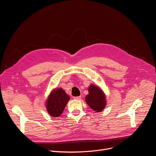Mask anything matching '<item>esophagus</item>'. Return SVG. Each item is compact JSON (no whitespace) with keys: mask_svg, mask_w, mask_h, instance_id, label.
<instances>
[{"mask_svg":"<svg viewBox=\"0 0 156 156\" xmlns=\"http://www.w3.org/2000/svg\"><path fill=\"white\" fill-rule=\"evenodd\" d=\"M80 98H81V97H73V98H74V100H80Z\"/></svg>","mask_w":156,"mask_h":156,"instance_id":"1","label":"esophagus"}]
</instances>
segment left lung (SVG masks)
<instances>
[{
  "label": "left lung",
  "mask_w": 156,
  "mask_h": 156,
  "mask_svg": "<svg viewBox=\"0 0 156 156\" xmlns=\"http://www.w3.org/2000/svg\"><path fill=\"white\" fill-rule=\"evenodd\" d=\"M88 90V94L85 98L87 104L96 112L103 111L106 106V97L104 91L94 84H90Z\"/></svg>",
  "instance_id": "8db88e82"
}]
</instances>
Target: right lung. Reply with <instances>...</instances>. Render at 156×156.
Listing matches in <instances>:
<instances>
[{
  "mask_svg": "<svg viewBox=\"0 0 156 156\" xmlns=\"http://www.w3.org/2000/svg\"><path fill=\"white\" fill-rule=\"evenodd\" d=\"M70 100L69 96L62 88H56L51 91L45 101V106L48 114L57 117L63 112Z\"/></svg>",
  "mask_w": 156,
  "mask_h": 156,
  "instance_id": "1",
  "label": "right lung"
}]
</instances>
